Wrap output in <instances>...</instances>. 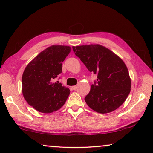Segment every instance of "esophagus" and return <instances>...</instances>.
Returning a JSON list of instances; mask_svg holds the SVG:
<instances>
[{"instance_id":"1","label":"esophagus","mask_w":153,"mask_h":153,"mask_svg":"<svg viewBox=\"0 0 153 153\" xmlns=\"http://www.w3.org/2000/svg\"><path fill=\"white\" fill-rule=\"evenodd\" d=\"M71 88H72V90H74V91H76V90L77 89V86H72V87H71Z\"/></svg>"}]
</instances>
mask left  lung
<instances>
[{
  "label": "left lung",
  "mask_w": 153,
  "mask_h": 153,
  "mask_svg": "<svg viewBox=\"0 0 153 153\" xmlns=\"http://www.w3.org/2000/svg\"><path fill=\"white\" fill-rule=\"evenodd\" d=\"M75 54L90 71L97 74L86 96V103L100 114L111 112L125 102L131 81L124 61L108 48L99 44L73 46Z\"/></svg>",
  "instance_id": "8db88e82"
}]
</instances>
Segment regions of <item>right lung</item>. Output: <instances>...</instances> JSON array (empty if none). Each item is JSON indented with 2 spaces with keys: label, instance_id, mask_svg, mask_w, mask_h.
Masks as SVG:
<instances>
[{
  "label": "right lung",
  "instance_id": "add662e5",
  "mask_svg": "<svg viewBox=\"0 0 153 153\" xmlns=\"http://www.w3.org/2000/svg\"><path fill=\"white\" fill-rule=\"evenodd\" d=\"M71 48L51 45L41 52L26 67L22 78V91L29 105L42 113L49 114L62 107L70 90L54 82L62 72V63Z\"/></svg>",
  "mask_w": 153,
  "mask_h": 153
}]
</instances>
